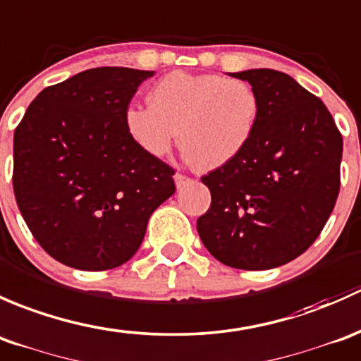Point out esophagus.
<instances>
[{
    "instance_id": "34e87169",
    "label": "esophagus",
    "mask_w": 361,
    "mask_h": 361,
    "mask_svg": "<svg viewBox=\"0 0 361 361\" xmlns=\"http://www.w3.org/2000/svg\"><path fill=\"white\" fill-rule=\"evenodd\" d=\"M173 180H176L177 188H182V185H185V184H189V182H191L189 177L182 176V173H176V176H173Z\"/></svg>"
}]
</instances>
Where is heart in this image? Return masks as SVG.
<instances>
[{"mask_svg": "<svg viewBox=\"0 0 361 361\" xmlns=\"http://www.w3.org/2000/svg\"><path fill=\"white\" fill-rule=\"evenodd\" d=\"M147 102L130 104L123 113L133 144L163 158L180 137L184 159L202 170L221 169L243 153L261 116L255 88L221 74L173 71L156 81Z\"/></svg>", "mask_w": 361, "mask_h": 361, "instance_id": "obj_1", "label": "heart"}]
</instances>
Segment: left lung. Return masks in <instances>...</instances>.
<instances>
[{
  "label": "left lung",
  "mask_w": 361,
  "mask_h": 361,
  "mask_svg": "<svg viewBox=\"0 0 361 361\" xmlns=\"http://www.w3.org/2000/svg\"><path fill=\"white\" fill-rule=\"evenodd\" d=\"M261 99L254 139L202 182L212 203L196 228L207 250L236 269L293 261L322 233L341 185L343 137L318 97L274 69L229 73Z\"/></svg>",
  "instance_id": "8db88e82"
}]
</instances>
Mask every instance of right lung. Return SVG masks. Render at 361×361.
<instances>
[{"label":"right lung","mask_w":361,"mask_h":361,"mask_svg":"<svg viewBox=\"0 0 361 361\" xmlns=\"http://www.w3.org/2000/svg\"><path fill=\"white\" fill-rule=\"evenodd\" d=\"M154 71L95 68L44 88L13 133V192L43 250L83 271L133 257L173 169L140 151L123 113Z\"/></svg>","instance_id":"right-lung-1"}]
</instances>
